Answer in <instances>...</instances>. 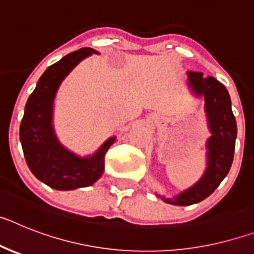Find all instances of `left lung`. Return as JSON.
Listing matches in <instances>:
<instances>
[{
  "label": "left lung",
  "mask_w": 254,
  "mask_h": 254,
  "mask_svg": "<svg viewBox=\"0 0 254 254\" xmlns=\"http://www.w3.org/2000/svg\"><path fill=\"white\" fill-rule=\"evenodd\" d=\"M188 77L194 93L205 98V109L212 136L207 142L208 163L202 179L174 198L163 197L167 203L177 206L201 202L219 187L232 167L237 138V122L225 86L212 76L203 77V73L197 71H188Z\"/></svg>",
  "instance_id": "left-lung-1"
}]
</instances>
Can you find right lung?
<instances>
[{
  "mask_svg": "<svg viewBox=\"0 0 254 254\" xmlns=\"http://www.w3.org/2000/svg\"><path fill=\"white\" fill-rule=\"evenodd\" d=\"M96 53L81 48L49 66L25 105L20 125V141L26 164L39 181L58 190H69L95 183L104 170V156L114 142L107 140L93 156L80 159L60 145L52 127V105L57 89L76 64Z\"/></svg>",
  "mask_w": 254,
  "mask_h": 254,
  "instance_id": "obj_1",
  "label": "right lung"
}]
</instances>
